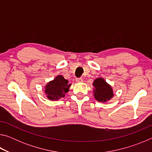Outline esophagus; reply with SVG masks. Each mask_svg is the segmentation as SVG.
<instances>
[{"instance_id": "esophagus-1", "label": "esophagus", "mask_w": 152, "mask_h": 152, "mask_svg": "<svg viewBox=\"0 0 152 152\" xmlns=\"http://www.w3.org/2000/svg\"><path fill=\"white\" fill-rule=\"evenodd\" d=\"M76 81L77 82H83V79H82V78H78L76 79Z\"/></svg>"}]
</instances>
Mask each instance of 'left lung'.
<instances>
[{"label":"left lung","instance_id":"1","mask_svg":"<svg viewBox=\"0 0 152 152\" xmlns=\"http://www.w3.org/2000/svg\"><path fill=\"white\" fill-rule=\"evenodd\" d=\"M92 85L94 96L96 101L105 102L109 101L113 96V91L109 84L102 78H98L94 80Z\"/></svg>","mask_w":152,"mask_h":152}]
</instances>
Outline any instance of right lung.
I'll use <instances>...</instances> for the list:
<instances>
[{
	"label": "right lung",
	"instance_id": "right-lung-1",
	"mask_svg": "<svg viewBox=\"0 0 152 152\" xmlns=\"http://www.w3.org/2000/svg\"><path fill=\"white\" fill-rule=\"evenodd\" d=\"M71 84L64 78L59 75L55 79L49 82L45 86V92L46 96L51 101H58L61 97L65 96V94L69 91Z\"/></svg>",
	"mask_w": 152,
	"mask_h": 152
}]
</instances>
